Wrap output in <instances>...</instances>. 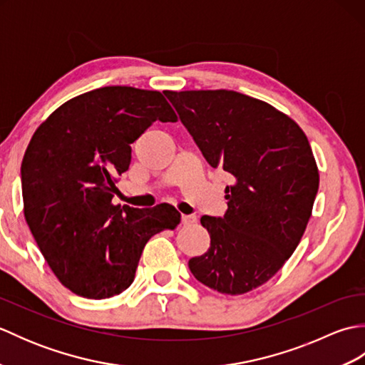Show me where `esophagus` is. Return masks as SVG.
Here are the masks:
<instances>
[{"instance_id":"1","label":"esophagus","mask_w":365,"mask_h":365,"mask_svg":"<svg viewBox=\"0 0 365 365\" xmlns=\"http://www.w3.org/2000/svg\"><path fill=\"white\" fill-rule=\"evenodd\" d=\"M197 222V218L195 215H182V224L183 226H192Z\"/></svg>"}]
</instances>
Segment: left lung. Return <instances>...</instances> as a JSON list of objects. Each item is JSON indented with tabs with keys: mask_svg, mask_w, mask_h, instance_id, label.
<instances>
[{
	"mask_svg": "<svg viewBox=\"0 0 365 365\" xmlns=\"http://www.w3.org/2000/svg\"><path fill=\"white\" fill-rule=\"evenodd\" d=\"M212 168L234 177L224 218L202 216L210 247L188 262L199 282L243 294L268 282L301 242L319 191L304 131L289 115L235 91H165Z\"/></svg>",
	"mask_w": 365,
	"mask_h": 365,
	"instance_id": "1",
	"label": "left lung"
}]
</instances>
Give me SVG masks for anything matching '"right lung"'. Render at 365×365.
Listing matches in <instances>:
<instances>
[{
	"mask_svg": "<svg viewBox=\"0 0 365 365\" xmlns=\"http://www.w3.org/2000/svg\"><path fill=\"white\" fill-rule=\"evenodd\" d=\"M155 120H177L161 92L106 86L61 105L28 144L25 220L54 276L80 297L103 299L128 289L145 243L180 222L175 208L113 204L130 144Z\"/></svg>",
	"mask_w": 365,
	"mask_h": 365,
	"instance_id": "right-lung-1",
	"label": "right lung"
}]
</instances>
